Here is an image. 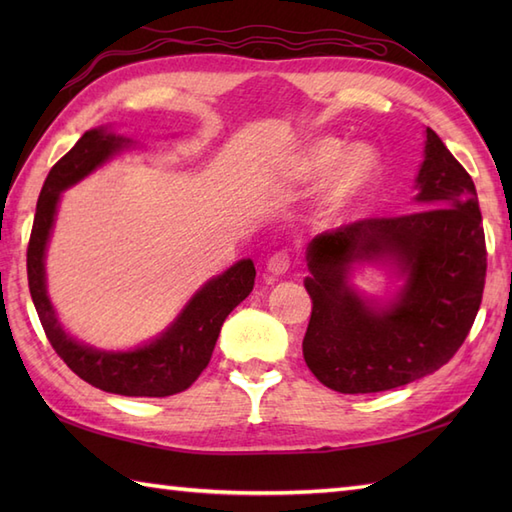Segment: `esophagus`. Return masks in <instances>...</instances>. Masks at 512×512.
<instances>
[{"label":"esophagus","instance_id":"1","mask_svg":"<svg viewBox=\"0 0 512 512\" xmlns=\"http://www.w3.org/2000/svg\"><path fill=\"white\" fill-rule=\"evenodd\" d=\"M268 270L273 275H284L286 270L290 268V255L286 253V250H277V253H273L268 257Z\"/></svg>","mask_w":512,"mask_h":512}]
</instances>
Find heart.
Instances as JSON below:
<instances>
[{
	"mask_svg": "<svg viewBox=\"0 0 512 512\" xmlns=\"http://www.w3.org/2000/svg\"><path fill=\"white\" fill-rule=\"evenodd\" d=\"M383 167V156L374 145L347 147L341 138L323 136L301 151L295 162V178L301 182L325 178L321 204L328 213H339L376 187Z\"/></svg>",
	"mask_w": 512,
	"mask_h": 512,
	"instance_id": "heart-1",
	"label": "heart"
}]
</instances>
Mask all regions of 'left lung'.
<instances>
[{"label": "left lung", "mask_w": 512, "mask_h": 512, "mask_svg": "<svg viewBox=\"0 0 512 512\" xmlns=\"http://www.w3.org/2000/svg\"><path fill=\"white\" fill-rule=\"evenodd\" d=\"M418 211L367 217L308 246L312 314L303 358L325 387L376 394L433 374L460 350L486 279V239L469 173L427 127L416 178ZM354 261H389L406 277L376 309L346 284Z\"/></svg>", "instance_id": "8db88e82"}]
</instances>
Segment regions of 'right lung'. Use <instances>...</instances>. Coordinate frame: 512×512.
I'll list each match as a JSON object with an SVG mask.
<instances>
[{"mask_svg":"<svg viewBox=\"0 0 512 512\" xmlns=\"http://www.w3.org/2000/svg\"><path fill=\"white\" fill-rule=\"evenodd\" d=\"M127 143L129 138L107 134L105 129H90L50 169L37 200L28 242V288L50 345L76 376L118 396L165 398L189 389L209 365L224 319L255 286V266L250 259H242L226 273L206 281L167 332L132 352H103L76 343L65 334L48 299L43 268L61 191L101 167Z\"/></svg>","mask_w":512,"mask_h":512,"instance_id":"obj_1","label":"right lung"}]
</instances>
